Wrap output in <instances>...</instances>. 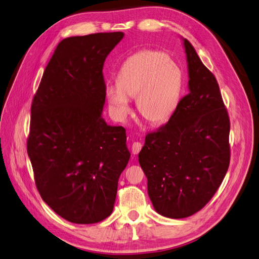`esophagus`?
I'll return each mask as SVG.
<instances>
[{"mask_svg": "<svg viewBox=\"0 0 259 259\" xmlns=\"http://www.w3.org/2000/svg\"><path fill=\"white\" fill-rule=\"evenodd\" d=\"M142 148H143V144H142V143L135 142L134 144L132 145V152H133V154H134V155L138 154L139 151L142 150Z\"/></svg>", "mask_w": 259, "mask_h": 259, "instance_id": "esophagus-1", "label": "esophagus"}]
</instances>
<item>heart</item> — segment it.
<instances>
[{
	"label": "heart",
	"instance_id": "1",
	"mask_svg": "<svg viewBox=\"0 0 259 259\" xmlns=\"http://www.w3.org/2000/svg\"><path fill=\"white\" fill-rule=\"evenodd\" d=\"M184 89L182 69L159 51L132 55L120 68L116 85H108L106 96L113 112L124 119L131 111L130 98L136 99L137 110L152 125L167 122L179 105Z\"/></svg>",
	"mask_w": 259,
	"mask_h": 259
}]
</instances>
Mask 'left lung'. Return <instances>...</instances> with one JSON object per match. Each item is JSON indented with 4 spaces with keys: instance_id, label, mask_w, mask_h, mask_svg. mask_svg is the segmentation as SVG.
<instances>
[{
    "instance_id": "8db88e82",
    "label": "left lung",
    "mask_w": 259,
    "mask_h": 259,
    "mask_svg": "<svg viewBox=\"0 0 259 259\" xmlns=\"http://www.w3.org/2000/svg\"><path fill=\"white\" fill-rule=\"evenodd\" d=\"M189 94L158 131L148 133L138 161L154 209L185 218L206 205L230 163V121L214 74L183 37Z\"/></svg>"
}]
</instances>
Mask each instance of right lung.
Masks as SVG:
<instances>
[{
	"label": "right lung",
	"instance_id": "right-lung-1",
	"mask_svg": "<svg viewBox=\"0 0 259 259\" xmlns=\"http://www.w3.org/2000/svg\"><path fill=\"white\" fill-rule=\"evenodd\" d=\"M123 32L64 38L31 106L27 151L41 198L56 214L88 225L110 216L131 153L126 132L108 125L104 62Z\"/></svg>",
	"mask_w": 259,
	"mask_h": 259
}]
</instances>
